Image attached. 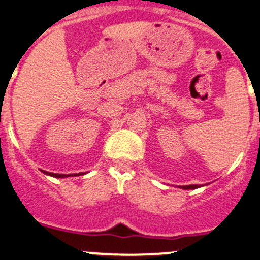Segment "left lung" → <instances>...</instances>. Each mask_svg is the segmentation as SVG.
<instances>
[{
    "label": "left lung",
    "mask_w": 260,
    "mask_h": 260,
    "mask_svg": "<svg viewBox=\"0 0 260 260\" xmlns=\"http://www.w3.org/2000/svg\"><path fill=\"white\" fill-rule=\"evenodd\" d=\"M197 187H199L198 185H189V186H182V189L185 190H190V189H197Z\"/></svg>",
    "instance_id": "1"
}]
</instances>
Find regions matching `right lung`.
I'll list each match as a JSON object with an SVG mask.
<instances>
[{
	"mask_svg": "<svg viewBox=\"0 0 260 260\" xmlns=\"http://www.w3.org/2000/svg\"><path fill=\"white\" fill-rule=\"evenodd\" d=\"M44 172L45 174H48V176H52V177H57V178H63V177H70V176H73V174H58V173H49V172H45V171H43ZM80 174V173H79ZM75 176V174H74Z\"/></svg>",
	"mask_w": 260,
	"mask_h": 260,
	"instance_id": "1",
	"label": "right lung"
}]
</instances>
